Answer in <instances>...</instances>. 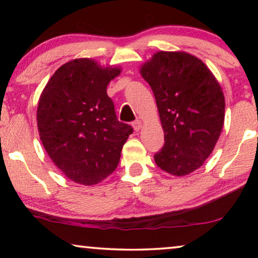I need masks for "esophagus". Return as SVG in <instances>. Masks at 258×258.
Returning a JSON list of instances; mask_svg holds the SVG:
<instances>
[{
    "instance_id": "34e87169",
    "label": "esophagus",
    "mask_w": 258,
    "mask_h": 258,
    "mask_svg": "<svg viewBox=\"0 0 258 258\" xmlns=\"http://www.w3.org/2000/svg\"><path fill=\"white\" fill-rule=\"evenodd\" d=\"M133 128L135 132H139V130H141V128H142V122H141L140 119H136V121L133 123Z\"/></svg>"
}]
</instances>
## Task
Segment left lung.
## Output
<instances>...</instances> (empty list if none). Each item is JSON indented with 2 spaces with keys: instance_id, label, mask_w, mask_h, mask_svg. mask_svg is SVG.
<instances>
[{
  "instance_id": "left-lung-1",
  "label": "left lung",
  "mask_w": 258,
  "mask_h": 258,
  "mask_svg": "<svg viewBox=\"0 0 258 258\" xmlns=\"http://www.w3.org/2000/svg\"><path fill=\"white\" fill-rule=\"evenodd\" d=\"M140 73L153 90L164 132L155 162L174 176L195 171L213 153L223 128L220 83L200 58L184 51H157Z\"/></svg>"
}]
</instances>
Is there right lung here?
<instances>
[{"label":"right lung","mask_w":258,"mask_h":258,"mask_svg":"<svg viewBox=\"0 0 258 258\" xmlns=\"http://www.w3.org/2000/svg\"><path fill=\"white\" fill-rule=\"evenodd\" d=\"M121 74L93 58L69 61L54 73L37 105L45 151L72 181L94 185L117 168L133 128L119 122L107 86Z\"/></svg>","instance_id":"obj_1"}]
</instances>
